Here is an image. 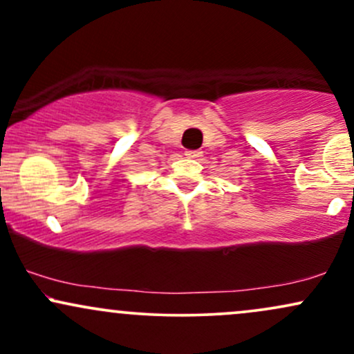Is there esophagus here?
I'll return each instance as SVG.
<instances>
[{"mask_svg": "<svg viewBox=\"0 0 354 354\" xmlns=\"http://www.w3.org/2000/svg\"><path fill=\"white\" fill-rule=\"evenodd\" d=\"M185 154L188 158H191V160H198V158L203 156V151H200V149H188Z\"/></svg>", "mask_w": 354, "mask_h": 354, "instance_id": "34e87169", "label": "esophagus"}]
</instances>
